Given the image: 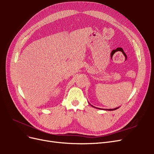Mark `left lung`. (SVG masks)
Returning <instances> with one entry per match:
<instances>
[{"label":"left lung","mask_w":154,"mask_h":154,"mask_svg":"<svg viewBox=\"0 0 154 154\" xmlns=\"http://www.w3.org/2000/svg\"><path fill=\"white\" fill-rule=\"evenodd\" d=\"M92 106H93V107H95V106H92ZM118 108H116V109H106V110H116V109H117Z\"/></svg>","instance_id":"left-lung-1"}]
</instances>
